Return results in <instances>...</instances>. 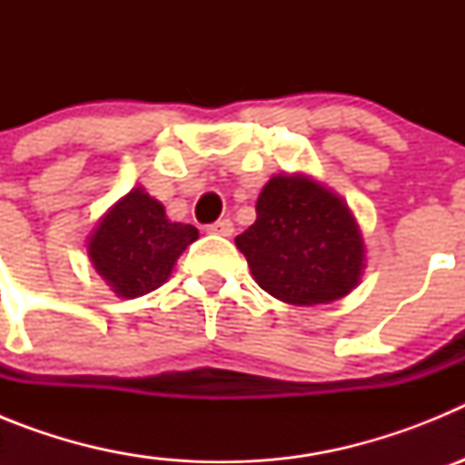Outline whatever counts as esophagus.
Instances as JSON below:
<instances>
[{"label": "esophagus", "mask_w": 465, "mask_h": 465, "mask_svg": "<svg viewBox=\"0 0 465 465\" xmlns=\"http://www.w3.org/2000/svg\"><path fill=\"white\" fill-rule=\"evenodd\" d=\"M232 221L230 219H219L216 223L207 225V232H212V235H223V237H230L232 235Z\"/></svg>", "instance_id": "obj_1"}]
</instances>
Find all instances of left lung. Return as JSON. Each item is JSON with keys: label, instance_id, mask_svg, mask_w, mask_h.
<instances>
[{"label": "left lung", "instance_id": "1", "mask_svg": "<svg viewBox=\"0 0 465 465\" xmlns=\"http://www.w3.org/2000/svg\"><path fill=\"white\" fill-rule=\"evenodd\" d=\"M262 291L289 305H322L359 283L363 240L338 195L305 176H272L256 221L235 237Z\"/></svg>", "mask_w": 465, "mask_h": 465}]
</instances>
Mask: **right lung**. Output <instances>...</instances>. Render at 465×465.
Segmentation results:
<instances>
[{"mask_svg": "<svg viewBox=\"0 0 465 465\" xmlns=\"http://www.w3.org/2000/svg\"><path fill=\"white\" fill-rule=\"evenodd\" d=\"M195 240L197 228L172 223L163 204L137 188L102 219L88 256L118 295L137 298L158 289Z\"/></svg>", "mask_w": 465, "mask_h": 465, "instance_id": "add662e5", "label": "right lung"}]
</instances>
